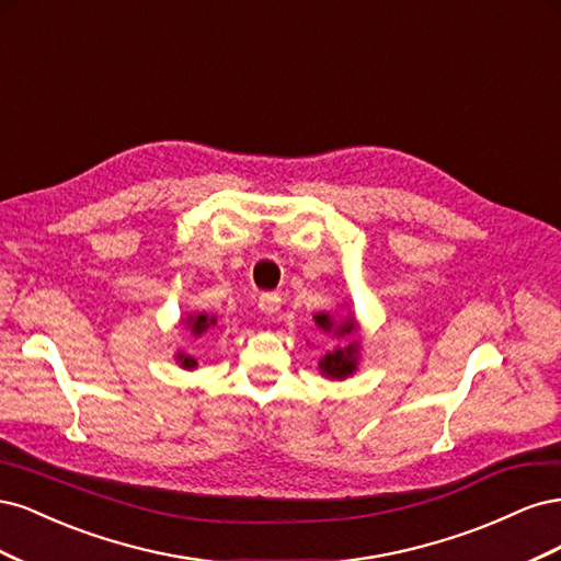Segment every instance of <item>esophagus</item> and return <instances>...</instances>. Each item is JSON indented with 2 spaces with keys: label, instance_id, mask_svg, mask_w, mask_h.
I'll list each match as a JSON object with an SVG mask.
<instances>
[{
  "label": "esophagus",
  "instance_id": "esophagus-1",
  "mask_svg": "<svg viewBox=\"0 0 561 561\" xmlns=\"http://www.w3.org/2000/svg\"><path fill=\"white\" fill-rule=\"evenodd\" d=\"M260 309H262V313H266V316L278 313V309H280V295H278V293H264V295L260 297Z\"/></svg>",
  "mask_w": 561,
  "mask_h": 561
}]
</instances>
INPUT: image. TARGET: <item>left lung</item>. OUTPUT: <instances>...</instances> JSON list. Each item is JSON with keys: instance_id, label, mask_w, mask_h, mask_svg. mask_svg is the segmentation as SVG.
I'll list each match as a JSON object with an SVG mask.
<instances>
[{"instance_id": "1", "label": "left lung", "mask_w": 561, "mask_h": 561, "mask_svg": "<svg viewBox=\"0 0 561 561\" xmlns=\"http://www.w3.org/2000/svg\"><path fill=\"white\" fill-rule=\"evenodd\" d=\"M316 318V322L318 325L325 330V332H330V330H334L332 328V320H330V316L328 313H320V316H313ZM355 330V325H353V320H346L342 328H336V332L334 334H351ZM320 369L325 371L328 377H336V379H344L346 375H351V371L355 369V346H348V348H336L334 353H328L325 358H322V363H320Z\"/></svg>"}]
</instances>
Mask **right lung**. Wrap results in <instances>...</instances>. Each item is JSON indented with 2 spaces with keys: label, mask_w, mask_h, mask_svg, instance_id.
I'll list each match as a JSON object with an SVG mask.
<instances>
[{
  "label": "right lung",
  "mask_w": 561,
  "mask_h": 561,
  "mask_svg": "<svg viewBox=\"0 0 561 561\" xmlns=\"http://www.w3.org/2000/svg\"><path fill=\"white\" fill-rule=\"evenodd\" d=\"M210 325H215V318H208L206 313H198L196 318H190V328L196 336H201ZM180 360H182V367H186V369L196 367V360L192 358V355H180Z\"/></svg>",
  "instance_id": "obj_1"
}]
</instances>
